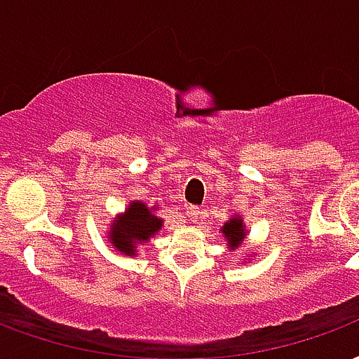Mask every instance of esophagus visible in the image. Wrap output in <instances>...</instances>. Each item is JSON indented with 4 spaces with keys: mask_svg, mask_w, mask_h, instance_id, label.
<instances>
[{
    "mask_svg": "<svg viewBox=\"0 0 359 359\" xmlns=\"http://www.w3.org/2000/svg\"><path fill=\"white\" fill-rule=\"evenodd\" d=\"M200 213H201L200 207H196V205H190V207H188V209H187V217H188V219H190V220H196V219H198V217H200Z\"/></svg>",
    "mask_w": 359,
    "mask_h": 359,
    "instance_id": "34e87169",
    "label": "esophagus"
}]
</instances>
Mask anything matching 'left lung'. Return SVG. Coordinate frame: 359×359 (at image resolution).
Returning a JSON list of instances; mask_svg holds the SVG:
<instances>
[{
	"instance_id": "8db88e82",
	"label": "left lung",
	"mask_w": 359,
	"mask_h": 359,
	"mask_svg": "<svg viewBox=\"0 0 359 359\" xmlns=\"http://www.w3.org/2000/svg\"><path fill=\"white\" fill-rule=\"evenodd\" d=\"M222 233L226 236V240L230 241V247H238L243 241L245 230H243V222L240 219H232L222 226Z\"/></svg>"
}]
</instances>
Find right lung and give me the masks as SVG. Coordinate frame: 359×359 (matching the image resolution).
Instances as JSON below:
<instances>
[{
	"label": "right lung",
	"instance_id": "add662e5",
	"mask_svg": "<svg viewBox=\"0 0 359 359\" xmlns=\"http://www.w3.org/2000/svg\"><path fill=\"white\" fill-rule=\"evenodd\" d=\"M159 226H161V220L152 215V211L144 203L135 201L129 205L126 215L114 222L110 238L118 251L131 257L135 255L137 241H148L154 232H158Z\"/></svg>",
	"mask_w": 359,
	"mask_h": 359
}]
</instances>
